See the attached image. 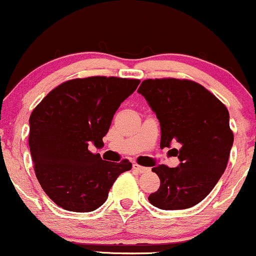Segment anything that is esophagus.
<instances>
[{
  "label": "esophagus",
  "mask_w": 256,
  "mask_h": 256,
  "mask_svg": "<svg viewBox=\"0 0 256 256\" xmlns=\"http://www.w3.org/2000/svg\"><path fill=\"white\" fill-rule=\"evenodd\" d=\"M132 168H134V171H137V172H144V171H148V170H150V169H148V168L142 166V165L137 164V162H134V164H132Z\"/></svg>",
  "instance_id": "obj_1"
}]
</instances>
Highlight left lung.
Listing matches in <instances>:
<instances>
[{
	"mask_svg": "<svg viewBox=\"0 0 256 256\" xmlns=\"http://www.w3.org/2000/svg\"><path fill=\"white\" fill-rule=\"evenodd\" d=\"M138 92L160 122V147L178 142V168L158 165L160 178L152 206L162 210L194 206L212 192L224 174L233 144L226 106L204 86L187 78H148Z\"/></svg>",
	"mask_w": 256,
	"mask_h": 256,
	"instance_id": "left-lung-1",
	"label": "left lung"
}]
</instances>
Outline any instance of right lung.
Wrapping results in <instances>:
<instances>
[{"instance_id": "obj_1", "label": "right lung", "mask_w": 256, "mask_h": 256, "mask_svg": "<svg viewBox=\"0 0 256 256\" xmlns=\"http://www.w3.org/2000/svg\"><path fill=\"white\" fill-rule=\"evenodd\" d=\"M141 82L137 78L90 76L60 84L30 115L29 147L42 190L58 206L87 212L108 198L128 159L106 162L88 146L103 144L115 112Z\"/></svg>"}]
</instances>
